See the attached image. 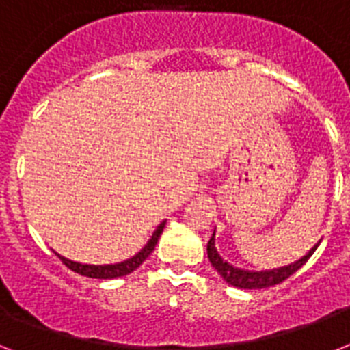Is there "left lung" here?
<instances>
[{
  "instance_id": "obj_1",
  "label": "left lung",
  "mask_w": 350,
  "mask_h": 350,
  "mask_svg": "<svg viewBox=\"0 0 350 350\" xmlns=\"http://www.w3.org/2000/svg\"><path fill=\"white\" fill-rule=\"evenodd\" d=\"M216 232V230H214ZM214 232L213 238L208 239L207 243V254H208V261L213 263V267L218 271V274L224 278L225 282L232 285V287H239V288H265V287H272V285H278V283L285 282L288 276H293L294 272L298 271L299 267L305 265V261L309 260L312 252L318 249V245H314L312 249L307 252V254L301 258V260L294 261L291 265L280 267V269H272V271H245V269H239V267L230 265L229 261H225L221 256H219L218 249H216V243H214Z\"/></svg>"
}]
</instances>
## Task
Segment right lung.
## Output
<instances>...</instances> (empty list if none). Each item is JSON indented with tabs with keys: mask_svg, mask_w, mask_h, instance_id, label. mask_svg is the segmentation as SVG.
<instances>
[{
	"mask_svg": "<svg viewBox=\"0 0 350 350\" xmlns=\"http://www.w3.org/2000/svg\"><path fill=\"white\" fill-rule=\"evenodd\" d=\"M165 221L158 225V229L154 230V234L150 236V239L147 241V245L143 247L136 256H132L131 260L121 261V263H114V265H85V263H78V261L67 260V258H63V256L57 254V258L63 261V265H67L70 271L78 272L81 276L87 278H96V280H114V278H121L126 276V274H131L132 271H136L137 267L142 265L143 261L147 260L150 252L154 250L156 243H158L159 236L163 232Z\"/></svg>",
	"mask_w": 350,
	"mask_h": 350,
	"instance_id": "obj_1",
	"label": "right lung"
}]
</instances>
